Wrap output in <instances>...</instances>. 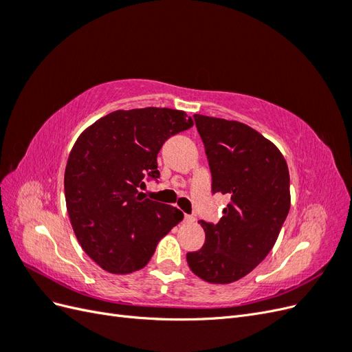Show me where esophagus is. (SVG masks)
<instances>
[{
	"label": "esophagus",
	"instance_id": "esophagus-1",
	"mask_svg": "<svg viewBox=\"0 0 352 352\" xmlns=\"http://www.w3.org/2000/svg\"><path fill=\"white\" fill-rule=\"evenodd\" d=\"M184 220H185L186 223H192V221H195V217H194V216H186V214H185Z\"/></svg>",
	"mask_w": 352,
	"mask_h": 352
}]
</instances>
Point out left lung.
<instances>
[{"label": "left lung", "instance_id": "obj_1", "mask_svg": "<svg viewBox=\"0 0 352 352\" xmlns=\"http://www.w3.org/2000/svg\"><path fill=\"white\" fill-rule=\"evenodd\" d=\"M211 170V190L228 195L223 217L202 248L186 254L189 269L214 285L233 283L267 257L291 207L289 170L279 148L252 127L195 114Z\"/></svg>", "mask_w": 352, "mask_h": 352}]
</instances>
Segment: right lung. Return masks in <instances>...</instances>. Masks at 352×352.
<instances>
[{
	"label": "right lung",
	"mask_w": 352,
	"mask_h": 352,
	"mask_svg": "<svg viewBox=\"0 0 352 352\" xmlns=\"http://www.w3.org/2000/svg\"><path fill=\"white\" fill-rule=\"evenodd\" d=\"M194 126L185 111L117 110L85 129L65 172L66 207L82 250L105 272L127 274L151 260L158 241L184 219L176 207L140 192L160 177L163 144Z\"/></svg>",
	"instance_id": "obj_1"
}]
</instances>
